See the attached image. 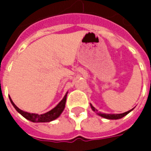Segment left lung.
Returning a JSON list of instances; mask_svg holds the SVG:
<instances>
[{"label":"left lung","mask_w":151,"mask_h":151,"mask_svg":"<svg viewBox=\"0 0 151 151\" xmlns=\"http://www.w3.org/2000/svg\"><path fill=\"white\" fill-rule=\"evenodd\" d=\"M91 109L95 112H97L98 110L95 108L91 104ZM133 110V109H132ZM132 110H129V111H126V112H124V113L121 114H104V113H98V115H99L100 116L104 117V118H106V119H110V120H117V119H120V118H122L124 116H126L127 114L130 112V111H132Z\"/></svg>","instance_id":"obj_1"}]
</instances>
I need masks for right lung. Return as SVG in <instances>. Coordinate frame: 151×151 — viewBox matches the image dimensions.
Listing matches in <instances>:
<instances>
[{
  "instance_id": "add662e5",
  "label": "right lung",
  "mask_w": 151,
  "mask_h": 151,
  "mask_svg": "<svg viewBox=\"0 0 151 151\" xmlns=\"http://www.w3.org/2000/svg\"><path fill=\"white\" fill-rule=\"evenodd\" d=\"M66 97H67V94L65 95V97L63 98L62 100L60 102L59 104L56 105L53 109H52L51 111H47L46 113L41 114V115H38V114L35 113H29V112H27V111H22L21 109H19L14 104V102L12 101L10 97H9V99H10V102H11L13 106L14 107L15 109L21 114L22 116L25 117L26 119L31 120L32 122H49V121H52V120L56 119L57 117H59L60 115L62 113V111H64L65 107Z\"/></svg>"
}]
</instances>
